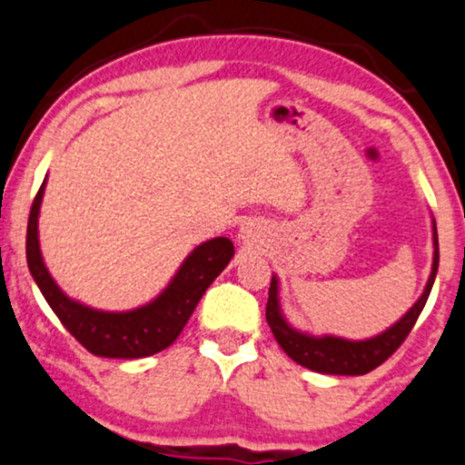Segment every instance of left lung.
Segmentation results:
<instances>
[{"instance_id": "8db88e82", "label": "left lung", "mask_w": 465, "mask_h": 465, "mask_svg": "<svg viewBox=\"0 0 465 465\" xmlns=\"http://www.w3.org/2000/svg\"><path fill=\"white\" fill-rule=\"evenodd\" d=\"M438 262V229L436 221H433V266L431 274H429L425 292H422V296L416 301L414 307L410 309L397 324H392L389 331L378 334V337H371L367 341H348L341 337H311L307 332H298L296 328L287 324L283 313H281L279 281H276V276H272L268 290V326L285 354L290 356L293 362L311 369V371L328 375H364L373 371L375 367H380L384 361H389V358L399 350V345L403 343L405 337H408L410 331L414 328L420 311L425 309L433 281H436Z\"/></svg>"}]
</instances>
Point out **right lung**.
Instances as JSON below:
<instances>
[{"label": "right lung", "instance_id": "right-lung-1", "mask_svg": "<svg viewBox=\"0 0 465 465\" xmlns=\"http://www.w3.org/2000/svg\"><path fill=\"white\" fill-rule=\"evenodd\" d=\"M45 182L29 210L25 251L29 272L53 313L60 317L64 328L94 356L143 358L169 348L186 326L203 292L233 257L232 240L214 238L199 244L182 263L167 290L145 307L124 313L90 309L70 301L51 279L43 262L38 244V213L45 195Z\"/></svg>", "mask_w": 465, "mask_h": 465}]
</instances>
